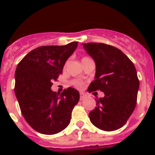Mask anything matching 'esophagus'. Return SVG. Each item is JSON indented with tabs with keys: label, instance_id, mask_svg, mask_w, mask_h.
<instances>
[{
	"label": "esophagus",
	"instance_id": "34e87169",
	"mask_svg": "<svg viewBox=\"0 0 155 155\" xmlns=\"http://www.w3.org/2000/svg\"><path fill=\"white\" fill-rule=\"evenodd\" d=\"M86 98V95L84 94V93H80V100H84V98Z\"/></svg>",
	"mask_w": 155,
	"mask_h": 155
}]
</instances>
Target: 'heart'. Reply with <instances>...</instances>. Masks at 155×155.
I'll return each instance as SVG.
<instances>
[{
    "label": "heart",
    "instance_id": "obj_1",
    "mask_svg": "<svg viewBox=\"0 0 155 155\" xmlns=\"http://www.w3.org/2000/svg\"><path fill=\"white\" fill-rule=\"evenodd\" d=\"M86 59H88V57H84V58L82 59V61H84V60H86ZM71 84L74 86V87L78 88V89H81L83 87H84V83L81 80H78V79H74L71 81Z\"/></svg>",
    "mask_w": 155,
    "mask_h": 155
}]
</instances>
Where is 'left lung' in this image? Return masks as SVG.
Masks as SVG:
<instances>
[{
	"label": "left lung",
	"instance_id": "obj_1",
	"mask_svg": "<svg viewBox=\"0 0 155 155\" xmlns=\"http://www.w3.org/2000/svg\"><path fill=\"white\" fill-rule=\"evenodd\" d=\"M94 59L96 73L87 91H103L96 107L89 113L91 124L105 131L124 127L137 104L140 81L132 61L118 48L104 43H83Z\"/></svg>",
	"mask_w": 155,
	"mask_h": 155
}]
</instances>
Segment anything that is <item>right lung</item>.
<instances>
[{"label":"right lung","instance_id":"right-lung-1","mask_svg":"<svg viewBox=\"0 0 155 155\" xmlns=\"http://www.w3.org/2000/svg\"><path fill=\"white\" fill-rule=\"evenodd\" d=\"M78 44L72 42L65 46H40L18 64L15 93L19 107L28 125L40 134L60 133L71 122L79 92L69 87L60 94L52 91L51 87Z\"/></svg>","mask_w":155,"mask_h":155}]
</instances>
